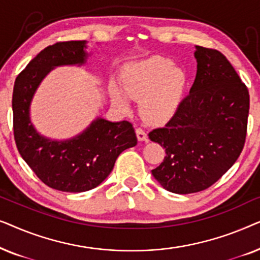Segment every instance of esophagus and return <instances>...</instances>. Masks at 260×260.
I'll return each instance as SVG.
<instances>
[{"instance_id": "1", "label": "esophagus", "mask_w": 260, "mask_h": 260, "mask_svg": "<svg viewBox=\"0 0 260 260\" xmlns=\"http://www.w3.org/2000/svg\"><path fill=\"white\" fill-rule=\"evenodd\" d=\"M136 135H137L138 141H148V135L143 129H142V127H137Z\"/></svg>"}]
</instances>
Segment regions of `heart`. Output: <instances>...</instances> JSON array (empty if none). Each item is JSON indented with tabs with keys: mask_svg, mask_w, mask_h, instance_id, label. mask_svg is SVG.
I'll use <instances>...</instances> for the list:
<instances>
[{
	"mask_svg": "<svg viewBox=\"0 0 260 260\" xmlns=\"http://www.w3.org/2000/svg\"><path fill=\"white\" fill-rule=\"evenodd\" d=\"M186 73L162 56L131 62L124 67L120 85L130 97L141 99L142 115L152 122H162L177 111L186 88ZM113 104L126 108L124 94L117 87L110 91Z\"/></svg>",
	"mask_w": 260,
	"mask_h": 260,
	"instance_id": "b5f03b06",
	"label": "heart"
}]
</instances>
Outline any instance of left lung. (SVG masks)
<instances>
[{
  "mask_svg": "<svg viewBox=\"0 0 260 260\" xmlns=\"http://www.w3.org/2000/svg\"><path fill=\"white\" fill-rule=\"evenodd\" d=\"M197 77L189 94L163 127L149 133L166 149L151 173L165 189L190 194L214 184L243 151L250 110L248 90L226 56L197 46Z\"/></svg>",
  "mask_w": 260,
  "mask_h": 260,
  "instance_id": "left-lung-1",
  "label": "left lung"
}]
</instances>
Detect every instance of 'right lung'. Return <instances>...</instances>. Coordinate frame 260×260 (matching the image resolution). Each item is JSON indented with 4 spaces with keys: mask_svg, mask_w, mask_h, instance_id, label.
I'll list each match as a JSON object with an SVG mask.
<instances>
[{
    "mask_svg": "<svg viewBox=\"0 0 260 260\" xmlns=\"http://www.w3.org/2000/svg\"><path fill=\"white\" fill-rule=\"evenodd\" d=\"M86 41H63L48 46L17 76L13 91L14 138L24 162L53 189L80 193L97 187L111 173L122 151L137 144L133 124L97 118L74 138L52 141L37 133L29 105L41 80L55 66L83 65Z\"/></svg>",
    "mask_w": 260,
    "mask_h": 260,
    "instance_id": "obj_1",
    "label": "right lung"
}]
</instances>
